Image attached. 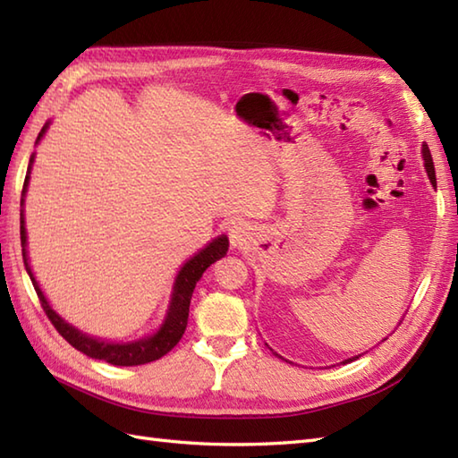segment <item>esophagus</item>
<instances>
[{"label": "esophagus", "mask_w": 458, "mask_h": 458, "mask_svg": "<svg viewBox=\"0 0 458 458\" xmlns=\"http://www.w3.org/2000/svg\"><path fill=\"white\" fill-rule=\"evenodd\" d=\"M248 230H250V228L246 226L244 222H240V220L232 222V224H230V244L234 246V248H242V246H244L248 236H250Z\"/></svg>", "instance_id": "obj_1"}]
</instances>
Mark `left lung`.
<instances>
[{
    "instance_id": "obj_1",
    "label": "left lung",
    "mask_w": 458,
    "mask_h": 458,
    "mask_svg": "<svg viewBox=\"0 0 458 458\" xmlns=\"http://www.w3.org/2000/svg\"><path fill=\"white\" fill-rule=\"evenodd\" d=\"M423 159H425V169L427 174H429V179L433 182V187H437V179H435V165H433V157H431V151L427 145H423ZM346 362H352V360H346Z\"/></svg>"
}]
</instances>
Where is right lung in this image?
I'll return each mask as SVG.
<instances>
[{"instance_id":"1","label":"right lung","mask_w":458,"mask_h":458,"mask_svg":"<svg viewBox=\"0 0 458 458\" xmlns=\"http://www.w3.org/2000/svg\"><path fill=\"white\" fill-rule=\"evenodd\" d=\"M45 131H47V125L41 130V133H38L37 141L43 138ZM31 163H33V155H31ZM31 163H29V169H31ZM27 181H29V174L23 182V194L27 189ZM21 204H23V200H21ZM21 244H23V261H25L27 274L33 281V287L37 291L38 301H41L45 315L48 317V320H51L53 327L58 330V335H61L68 344L74 346L76 350H81L82 354L96 358V360H104V362L114 364V366L148 364V362H153V360H159L161 356L171 352V350L177 346V343L182 338L184 328H187L189 307H191V297H192L194 285H197V281L202 277L204 271H207L214 264V261L226 256V251H228V238L220 236L216 240H212L207 248L200 250L197 256L189 259L187 264L182 266V269L177 276V284H174L167 318H165V323L157 330V333L149 338H141V340H138V343L112 344V343H102V340H96L92 336L82 335L81 330H76L74 327L64 323V320L51 309V305L47 303L43 291L38 289V284L33 277V271L27 264V251H25L27 234H25V226H23V212H21Z\"/></svg>"}]
</instances>
